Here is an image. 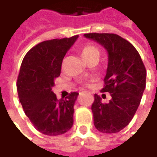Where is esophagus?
Here are the masks:
<instances>
[{"mask_svg": "<svg viewBox=\"0 0 157 157\" xmlns=\"http://www.w3.org/2000/svg\"><path fill=\"white\" fill-rule=\"evenodd\" d=\"M82 92H86V91H82Z\"/></svg>", "mask_w": 157, "mask_h": 157, "instance_id": "esophagus-1", "label": "esophagus"}]
</instances>
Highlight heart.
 I'll list each match as a JSON object with an SVG mask.
<instances>
[{
    "label": "heart",
    "mask_w": 157,
    "mask_h": 157,
    "mask_svg": "<svg viewBox=\"0 0 157 157\" xmlns=\"http://www.w3.org/2000/svg\"><path fill=\"white\" fill-rule=\"evenodd\" d=\"M80 52H81L82 58L86 62L89 61L92 58H95V57L98 58L99 55H100V51L98 48H97L95 45L90 44L83 45L80 49Z\"/></svg>",
    "instance_id": "b5f03b06"
}]
</instances>
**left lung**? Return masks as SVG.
Returning <instances> with one entry per match:
<instances>
[{
  "mask_svg": "<svg viewBox=\"0 0 157 157\" xmlns=\"http://www.w3.org/2000/svg\"><path fill=\"white\" fill-rule=\"evenodd\" d=\"M86 38L102 44L109 53V65L101 92H109V103L98 94L92 104L96 128L104 134L118 133L131 121L145 88L146 70L132 44L114 33H91ZM104 95V94H102Z\"/></svg>",
  "mask_w": 157,
  "mask_h": 157,
  "instance_id": "1",
  "label": "left lung"
}]
</instances>
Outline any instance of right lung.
<instances>
[{
  "instance_id": "right-lung-1",
  "label": "right lung",
  "mask_w": 157,
  "mask_h": 157,
  "mask_svg": "<svg viewBox=\"0 0 157 157\" xmlns=\"http://www.w3.org/2000/svg\"><path fill=\"white\" fill-rule=\"evenodd\" d=\"M78 38L41 42L23 58L17 76V93L23 111L37 130L50 136L63 135L73 125L74 104L78 92L58 100L52 91L59 76L63 59Z\"/></svg>"
}]
</instances>
